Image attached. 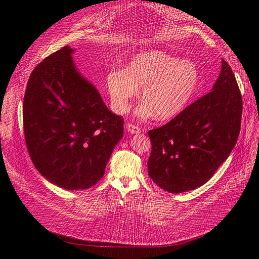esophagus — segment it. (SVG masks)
<instances>
[{"label": "esophagus", "instance_id": "esophagus-1", "mask_svg": "<svg viewBox=\"0 0 259 259\" xmlns=\"http://www.w3.org/2000/svg\"><path fill=\"white\" fill-rule=\"evenodd\" d=\"M126 130L128 131V132H130L131 134H135V133H141V128L140 127H138V126H135L134 124H130V122H128V124H126Z\"/></svg>", "mask_w": 259, "mask_h": 259}]
</instances>
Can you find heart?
<instances>
[{
    "label": "heart",
    "instance_id": "heart-1",
    "mask_svg": "<svg viewBox=\"0 0 259 259\" xmlns=\"http://www.w3.org/2000/svg\"><path fill=\"white\" fill-rule=\"evenodd\" d=\"M199 80V69L193 61L150 50L135 56L126 69L109 71L106 86L116 113L129 110L142 87L143 103L137 115L144 119L154 115L168 119L180 114L191 102Z\"/></svg>",
    "mask_w": 259,
    "mask_h": 259
}]
</instances>
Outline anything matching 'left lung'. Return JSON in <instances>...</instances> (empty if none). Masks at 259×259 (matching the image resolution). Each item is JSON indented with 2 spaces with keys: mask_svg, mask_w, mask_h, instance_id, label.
<instances>
[{
  "mask_svg": "<svg viewBox=\"0 0 259 259\" xmlns=\"http://www.w3.org/2000/svg\"><path fill=\"white\" fill-rule=\"evenodd\" d=\"M242 99L229 64L212 91L192 103L168 124L148 132L151 154L148 174L161 189L182 193L206 184L237 142Z\"/></svg>",
  "mask_w": 259,
  "mask_h": 259,
  "instance_id": "obj_1",
  "label": "left lung"
}]
</instances>
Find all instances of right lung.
I'll list each match as a JSON object with an SVG mask.
<instances>
[{
    "label": "right lung",
    "instance_id": "add662e5",
    "mask_svg": "<svg viewBox=\"0 0 259 259\" xmlns=\"http://www.w3.org/2000/svg\"><path fill=\"white\" fill-rule=\"evenodd\" d=\"M65 46L31 72L23 103L25 142L36 170L66 190H85L105 173L122 138L124 118L112 113Z\"/></svg>",
    "mask_w": 259,
    "mask_h": 259
}]
</instances>
